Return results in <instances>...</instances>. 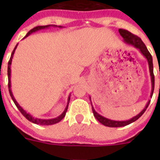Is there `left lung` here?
I'll list each match as a JSON object with an SVG mask.
<instances>
[{
    "instance_id": "obj_1",
    "label": "left lung",
    "mask_w": 160,
    "mask_h": 160,
    "mask_svg": "<svg viewBox=\"0 0 160 160\" xmlns=\"http://www.w3.org/2000/svg\"><path fill=\"white\" fill-rule=\"evenodd\" d=\"M119 32L120 34V36L123 37L124 39V41L125 43H127L128 45H130V46H133L134 47H135L136 49H138L141 54L144 55V57L146 58L147 60H148V64H149V73H150V76H151V84H152V90H151V95H150V97L152 98V95H153V93H154V69H153V59H152V55H150V53L148 51V49L145 46V45L144 44V42L142 41V40L139 38V36H135L134 34H132L131 32L126 31V30H124V29H119ZM160 75V72H159ZM160 89V85H159ZM149 103H150V100L148 101L146 106L144 107V109L142 110L139 114H137L136 116L133 117L130 119H128V120H124V121H116V120H111V119H109L105 118V117L100 115L95 111L94 107L92 106V111L93 114H94V116L96 118L98 121L101 123L102 124H104L105 126L108 127H123L125 126V125H128V124H131L133 122H134L135 120L139 119V117L141 116L142 114H144L146 109L149 106Z\"/></svg>"
}]
</instances>
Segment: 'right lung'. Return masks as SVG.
Returning a JSON list of instances; mask_svg holds the SVG:
<instances>
[{"instance_id":"obj_1","label":"right lung","mask_w":160,"mask_h":160,"mask_svg":"<svg viewBox=\"0 0 160 160\" xmlns=\"http://www.w3.org/2000/svg\"><path fill=\"white\" fill-rule=\"evenodd\" d=\"M50 26H54V27H56L57 26H55V25H48V26H36V27H34L33 29H31V31H29L28 33L26 34V36L24 37V38H26V37H27L28 36H30L31 33H33V32H36V31H40V30H42V29H46V28H49ZM59 27L60 28H61L62 26H59ZM17 46H18V44L16 45V47H15V49L13 50V51H12V53H11V58H10V60H9L8 62V69H7V75H8V88H9V92H10V95H11V99H12V100L14 101V103H15V105H16V107L18 108V109L20 110V112H21V114H23L24 116L26 117V119H28L29 121L32 122V123H34V124H40V125H51V124H56V123H58V122H60L61 119L64 118V117L65 116V114H66V111H67V109H68V105H69V102H70V96H69V98H68V103H67V105H66V107H65V110H64V112H63L62 114H60V116L56 117V118H55V119H37V118H35V117H33L32 115H31V114H29V113H26V110H24L22 108H21V106H20V105H19L18 103H17V101L16 100V99L14 98L13 96V94H12V92H11V61H12V58H13V55L14 53H15V51H16V47H17Z\"/></svg>"}]
</instances>
